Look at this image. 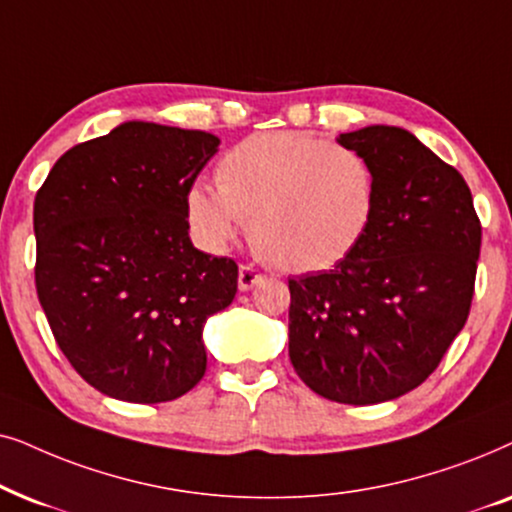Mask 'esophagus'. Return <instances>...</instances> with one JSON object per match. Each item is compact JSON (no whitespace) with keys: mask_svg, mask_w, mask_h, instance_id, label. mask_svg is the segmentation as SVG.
Wrapping results in <instances>:
<instances>
[{"mask_svg":"<svg viewBox=\"0 0 512 512\" xmlns=\"http://www.w3.org/2000/svg\"><path fill=\"white\" fill-rule=\"evenodd\" d=\"M262 278L264 276L255 267H250V264H241V269H238V290L248 292L252 285L260 283Z\"/></svg>","mask_w":512,"mask_h":512,"instance_id":"esophagus-1","label":"esophagus"}]
</instances>
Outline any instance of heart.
Returning a JSON list of instances; mask_svg holds the SVG:
<instances>
[{"mask_svg":"<svg viewBox=\"0 0 512 512\" xmlns=\"http://www.w3.org/2000/svg\"><path fill=\"white\" fill-rule=\"evenodd\" d=\"M215 185L187 192V220L203 248L222 252L250 222L257 252L290 274L344 262L379 201L377 173L358 149L295 131L238 142L217 163Z\"/></svg>","mask_w":512,"mask_h":512,"instance_id":"1","label":"heart"}]
</instances>
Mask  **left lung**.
<instances>
[{
    "instance_id": "left-lung-1",
    "label": "left lung",
    "mask_w": 512,
    "mask_h": 512,
    "mask_svg": "<svg viewBox=\"0 0 512 512\" xmlns=\"http://www.w3.org/2000/svg\"><path fill=\"white\" fill-rule=\"evenodd\" d=\"M337 142L372 163L377 213L335 269L290 278L288 349L313 393L377 405L424 384L466 325L482 227L459 170L405 128Z\"/></svg>"
}]
</instances>
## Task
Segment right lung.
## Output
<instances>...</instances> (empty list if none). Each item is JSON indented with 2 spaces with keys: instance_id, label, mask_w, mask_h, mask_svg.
Listing matches in <instances>:
<instances>
[{
  "instance_id": "obj_1",
  "label": "right lung",
  "mask_w": 512,
  "mask_h": 512,
  "mask_svg": "<svg viewBox=\"0 0 512 512\" xmlns=\"http://www.w3.org/2000/svg\"><path fill=\"white\" fill-rule=\"evenodd\" d=\"M220 138L126 121L56 161L34 199V283L53 337L93 388L180 398L206 372L203 325L234 302L238 267L196 250L187 192Z\"/></svg>"
}]
</instances>
